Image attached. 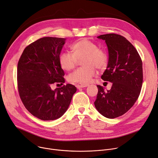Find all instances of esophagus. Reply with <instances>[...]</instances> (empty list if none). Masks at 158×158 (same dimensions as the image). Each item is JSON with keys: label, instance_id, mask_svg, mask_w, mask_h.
<instances>
[{"label": "esophagus", "instance_id": "1", "mask_svg": "<svg viewBox=\"0 0 158 158\" xmlns=\"http://www.w3.org/2000/svg\"><path fill=\"white\" fill-rule=\"evenodd\" d=\"M88 85H83V84H77L76 85V87L77 89H80V88H85L87 87Z\"/></svg>", "mask_w": 158, "mask_h": 158}]
</instances>
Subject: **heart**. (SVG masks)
I'll use <instances>...</instances> for the list:
<instances>
[{
    "label": "heart",
    "instance_id": "obj_1",
    "mask_svg": "<svg viewBox=\"0 0 158 158\" xmlns=\"http://www.w3.org/2000/svg\"><path fill=\"white\" fill-rule=\"evenodd\" d=\"M70 49L72 52L65 51L60 55L59 63L61 69L67 71L73 69L81 58L83 65L68 76L69 82L86 85L95 76V67L103 70L107 65L108 55L106 51L98 48L96 43L89 40H78L71 46Z\"/></svg>",
    "mask_w": 158,
    "mask_h": 158
}]
</instances>
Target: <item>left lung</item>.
<instances>
[{"mask_svg": "<svg viewBox=\"0 0 158 158\" xmlns=\"http://www.w3.org/2000/svg\"><path fill=\"white\" fill-rule=\"evenodd\" d=\"M104 40L109 51V61L101 78L112 82L110 90L97 85V97L94 102L103 116L114 119L127 112L137 100L143 82L142 61L133 44L116 34L97 37Z\"/></svg>", "mask_w": 158, "mask_h": 158, "instance_id": "left-lung-1", "label": "left lung"}]
</instances>
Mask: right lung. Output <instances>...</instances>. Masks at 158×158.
<instances>
[{
    "label": "right lung",
    "instance_id": "add662e5",
    "mask_svg": "<svg viewBox=\"0 0 158 158\" xmlns=\"http://www.w3.org/2000/svg\"><path fill=\"white\" fill-rule=\"evenodd\" d=\"M65 43L64 38H40L25 48L18 63L19 97L27 110L41 120L60 118L77 91L71 84L51 89L53 84L65 82V73L59 63Z\"/></svg>",
    "mask_w": 158,
    "mask_h": 158
}]
</instances>
